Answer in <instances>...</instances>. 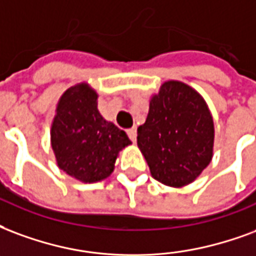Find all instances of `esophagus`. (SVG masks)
Listing matches in <instances>:
<instances>
[{"label": "esophagus", "instance_id": "obj_1", "mask_svg": "<svg viewBox=\"0 0 256 256\" xmlns=\"http://www.w3.org/2000/svg\"><path fill=\"white\" fill-rule=\"evenodd\" d=\"M128 138L133 141V142H136V140H137V130H136V128H128Z\"/></svg>", "mask_w": 256, "mask_h": 256}]
</instances>
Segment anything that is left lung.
I'll return each mask as SVG.
<instances>
[{"label": "left lung", "instance_id": "1", "mask_svg": "<svg viewBox=\"0 0 256 256\" xmlns=\"http://www.w3.org/2000/svg\"><path fill=\"white\" fill-rule=\"evenodd\" d=\"M137 134L150 174L166 186L194 182L213 156L214 124L209 108L196 90L180 81L162 85Z\"/></svg>", "mask_w": 256, "mask_h": 256}]
</instances>
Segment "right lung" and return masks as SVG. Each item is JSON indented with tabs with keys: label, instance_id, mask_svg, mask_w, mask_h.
Listing matches in <instances>:
<instances>
[{
	"label": "right lung",
	"instance_id": "1",
	"mask_svg": "<svg viewBox=\"0 0 256 256\" xmlns=\"http://www.w3.org/2000/svg\"><path fill=\"white\" fill-rule=\"evenodd\" d=\"M130 144L128 134L100 115L98 94L90 85H74L62 94L51 126V146L68 175L84 183L103 180Z\"/></svg>",
	"mask_w": 256,
	"mask_h": 256
}]
</instances>
